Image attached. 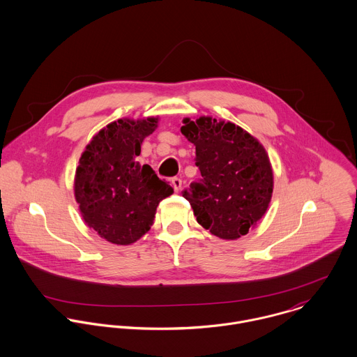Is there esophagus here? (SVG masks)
<instances>
[{"label":"esophagus","mask_w":357,"mask_h":357,"mask_svg":"<svg viewBox=\"0 0 357 357\" xmlns=\"http://www.w3.org/2000/svg\"><path fill=\"white\" fill-rule=\"evenodd\" d=\"M170 183H172V187H173V190H174L176 192H178V191L181 190V184H183V181H181L178 177H173Z\"/></svg>","instance_id":"obj_1"}]
</instances>
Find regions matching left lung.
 Returning a JSON list of instances; mask_svg holds the SVG:
<instances>
[{
  "label": "left lung",
  "instance_id": "obj_1",
  "mask_svg": "<svg viewBox=\"0 0 357 357\" xmlns=\"http://www.w3.org/2000/svg\"><path fill=\"white\" fill-rule=\"evenodd\" d=\"M181 133L195 146L201 178L183 191L197 221L213 235L234 241L265 214L273 174L265 149L241 126L201 116L183 119Z\"/></svg>",
  "mask_w": 357,
  "mask_h": 357
}]
</instances>
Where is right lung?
Masks as SVG:
<instances>
[{
	"label": "right lung",
	"mask_w": 357,
	"mask_h": 357,
	"mask_svg": "<svg viewBox=\"0 0 357 357\" xmlns=\"http://www.w3.org/2000/svg\"><path fill=\"white\" fill-rule=\"evenodd\" d=\"M158 118L108 123L81 155L74 194L88 224L114 245H130L147 234L159 202L173 194L151 166L140 165L143 140Z\"/></svg>",
	"instance_id": "right-lung-1"
}]
</instances>
